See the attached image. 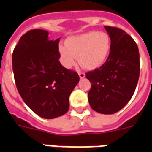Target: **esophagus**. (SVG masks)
Segmentation results:
<instances>
[{"mask_svg": "<svg viewBox=\"0 0 152 152\" xmlns=\"http://www.w3.org/2000/svg\"><path fill=\"white\" fill-rule=\"evenodd\" d=\"M78 75L80 78H84L85 77V73H84V72H78Z\"/></svg>", "mask_w": 152, "mask_h": 152, "instance_id": "esophagus-1", "label": "esophagus"}]
</instances>
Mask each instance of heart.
<instances>
[{"label": "heart", "mask_w": 152, "mask_h": 152, "mask_svg": "<svg viewBox=\"0 0 152 152\" xmlns=\"http://www.w3.org/2000/svg\"><path fill=\"white\" fill-rule=\"evenodd\" d=\"M64 45H59L58 51L65 68H72L77 58L83 68L94 70L107 61L110 52L111 39L107 33L91 31L69 37Z\"/></svg>", "instance_id": "b5f03b06"}]
</instances>
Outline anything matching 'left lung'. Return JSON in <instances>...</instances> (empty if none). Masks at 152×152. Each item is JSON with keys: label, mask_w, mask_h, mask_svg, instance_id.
<instances>
[{"label": "left lung", "mask_w": 152, "mask_h": 152, "mask_svg": "<svg viewBox=\"0 0 152 152\" xmlns=\"http://www.w3.org/2000/svg\"><path fill=\"white\" fill-rule=\"evenodd\" d=\"M111 39V49L105 63L86 73L91 88L88 101L102 114L120 110L133 96L140 72L139 52L129 35L117 27L104 26Z\"/></svg>", "instance_id": "obj_1"}]
</instances>
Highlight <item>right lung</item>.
Listing matches in <instances>:
<instances>
[{
  "label": "right lung",
  "instance_id": "right-lung-1",
  "mask_svg": "<svg viewBox=\"0 0 152 152\" xmlns=\"http://www.w3.org/2000/svg\"><path fill=\"white\" fill-rule=\"evenodd\" d=\"M59 40H49V32L43 29H32L21 36L12 55L19 94L35 113L45 119L68 112L69 96L80 79L77 72L58 61Z\"/></svg>",
  "mask_w": 152,
  "mask_h": 152
}]
</instances>
